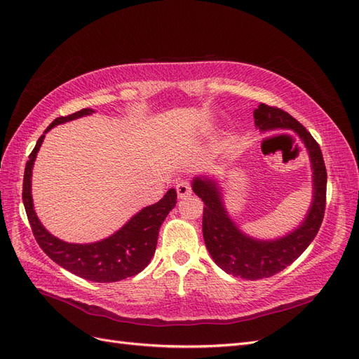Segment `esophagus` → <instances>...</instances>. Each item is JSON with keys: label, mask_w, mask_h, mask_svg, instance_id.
<instances>
[{"label": "esophagus", "mask_w": 359, "mask_h": 359, "mask_svg": "<svg viewBox=\"0 0 359 359\" xmlns=\"http://www.w3.org/2000/svg\"><path fill=\"white\" fill-rule=\"evenodd\" d=\"M177 193H178V198H186L189 194H191V186L189 181H180L177 184Z\"/></svg>", "instance_id": "obj_1"}]
</instances>
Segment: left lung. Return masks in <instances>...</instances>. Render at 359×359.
Segmentation results:
<instances>
[{
	"label": "left lung",
	"mask_w": 359,
	"mask_h": 359,
	"mask_svg": "<svg viewBox=\"0 0 359 359\" xmlns=\"http://www.w3.org/2000/svg\"><path fill=\"white\" fill-rule=\"evenodd\" d=\"M259 130L292 128L309 149L313 168V203L306 220L293 232L274 241H259L244 235L227 215L215 181L194 178L193 191L203 202L202 232L214 262L227 274L247 280L274 276L297 260L318 235L327 202V168L322 151L307 128L276 106L260 103L253 112Z\"/></svg>",
	"instance_id": "1"
}]
</instances>
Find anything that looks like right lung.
Segmentation results:
<instances>
[{"mask_svg": "<svg viewBox=\"0 0 359 359\" xmlns=\"http://www.w3.org/2000/svg\"><path fill=\"white\" fill-rule=\"evenodd\" d=\"M93 109H82L67 116L53 119L50 126L45 130L48 133L52 127L72 121L83 115L93 114ZM45 135L37 140L34 149L31 151L29 160L27 161L24 173V190L22 199L31 231L40 248L53 262L62 266L70 273L95 283H111L127 277H133L140 273L156 253L158 231L161 223L165 222L169 211L177 203V191L170 189L163 199L157 203L149 205L133 219H130L121 229L111 235L106 240L93 244H69L50 235L37 219L31 196V175L32 165L41 147Z\"/></svg>", "mask_w": 359, "mask_h": 359, "instance_id": "obj_1", "label": "right lung"}]
</instances>
